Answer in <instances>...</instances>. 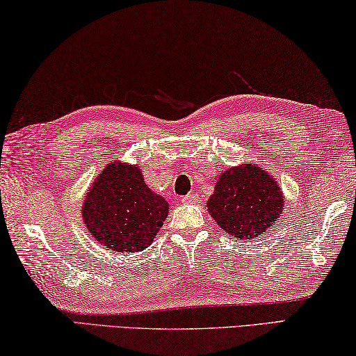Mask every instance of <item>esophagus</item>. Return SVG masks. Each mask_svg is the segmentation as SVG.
Segmentation results:
<instances>
[{"label":"esophagus","mask_w":356,"mask_h":356,"mask_svg":"<svg viewBox=\"0 0 356 356\" xmlns=\"http://www.w3.org/2000/svg\"><path fill=\"white\" fill-rule=\"evenodd\" d=\"M197 200H198V195L197 194H189V195H184L181 198L183 203H197Z\"/></svg>","instance_id":"obj_1"}]
</instances>
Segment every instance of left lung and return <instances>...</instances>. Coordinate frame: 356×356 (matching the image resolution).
<instances>
[{
    "mask_svg": "<svg viewBox=\"0 0 356 356\" xmlns=\"http://www.w3.org/2000/svg\"><path fill=\"white\" fill-rule=\"evenodd\" d=\"M283 198L273 175L254 164H241L220 175L207 208L223 232L250 241L280 219Z\"/></svg>",
    "mask_w": 356,
    "mask_h": 356,
    "instance_id": "1",
    "label": "left lung"
}]
</instances>
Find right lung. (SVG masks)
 I'll use <instances>...</instances> for the list:
<instances>
[{
	"instance_id": "1",
	"label": "right lung",
	"mask_w": 356,
	"mask_h": 356,
	"mask_svg": "<svg viewBox=\"0 0 356 356\" xmlns=\"http://www.w3.org/2000/svg\"><path fill=\"white\" fill-rule=\"evenodd\" d=\"M81 214L103 247L134 253L152 244L167 219L168 203L148 188L139 167L114 161L92 183Z\"/></svg>"
}]
</instances>
